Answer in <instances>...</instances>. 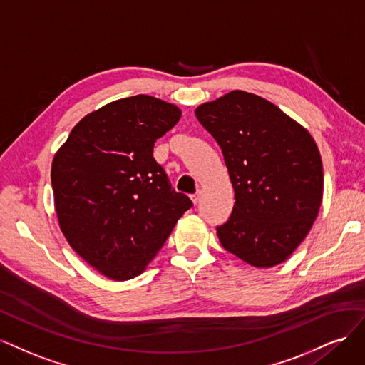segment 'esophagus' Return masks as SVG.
<instances>
[{
    "label": "esophagus",
    "instance_id": "1",
    "mask_svg": "<svg viewBox=\"0 0 365 365\" xmlns=\"http://www.w3.org/2000/svg\"><path fill=\"white\" fill-rule=\"evenodd\" d=\"M191 200H192L194 205H197V203L200 202V191L195 192V194H192V195H191Z\"/></svg>",
    "mask_w": 365,
    "mask_h": 365
}]
</instances>
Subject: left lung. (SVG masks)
Masks as SVG:
<instances>
[{
  "instance_id": "left-lung-1",
  "label": "left lung",
  "mask_w": 365,
  "mask_h": 365,
  "mask_svg": "<svg viewBox=\"0 0 365 365\" xmlns=\"http://www.w3.org/2000/svg\"><path fill=\"white\" fill-rule=\"evenodd\" d=\"M195 115L221 147L235 190L232 214L217 227L221 245L257 268L284 262L322 205L315 140L277 106L244 91L198 106Z\"/></svg>"
}]
</instances>
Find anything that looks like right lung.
Here are the masks:
<instances>
[{
  "mask_svg": "<svg viewBox=\"0 0 365 365\" xmlns=\"http://www.w3.org/2000/svg\"><path fill=\"white\" fill-rule=\"evenodd\" d=\"M178 106L135 96L85 116L57 151L51 185L69 245L113 280L140 274L192 206L153 158L179 123Z\"/></svg>",
  "mask_w": 365,
  "mask_h": 365,
  "instance_id": "obj_1",
  "label": "right lung"
}]
</instances>
